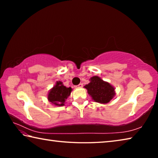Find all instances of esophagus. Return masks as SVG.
Here are the masks:
<instances>
[{
	"mask_svg": "<svg viewBox=\"0 0 158 158\" xmlns=\"http://www.w3.org/2000/svg\"><path fill=\"white\" fill-rule=\"evenodd\" d=\"M76 87H77V88H81V87H83V84H79V85H76Z\"/></svg>",
	"mask_w": 158,
	"mask_h": 158,
	"instance_id": "34e87169",
	"label": "esophagus"
}]
</instances>
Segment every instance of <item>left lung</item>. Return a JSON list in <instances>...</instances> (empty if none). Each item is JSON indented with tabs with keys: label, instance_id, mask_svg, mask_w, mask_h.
<instances>
[{
	"label": "left lung",
	"instance_id": "left-lung-1",
	"mask_svg": "<svg viewBox=\"0 0 158 158\" xmlns=\"http://www.w3.org/2000/svg\"><path fill=\"white\" fill-rule=\"evenodd\" d=\"M84 87L95 102L108 103L116 94L114 88L109 83L103 81L98 76L91 77L89 84L85 85Z\"/></svg>",
	"mask_w": 158,
	"mask_h": 158
}]
</instances>
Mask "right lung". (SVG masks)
Returning <instances> with one entry per match:
<instances>
[{"mask_svg": "<svg viewBox=\"0 0 158 158\" xmlns=\"http://www.w3.org/2000/svg\"><path fill=\"white\" fill-rule=\"evenodd\" d=\"M73 90L71 87H65L61 81H57L48 93V100L56 106H63L66 99Z\"/></svg>", "mask_w": 158, "mask_h": 158, "instance_id": "add662e5", "label": "right lung"}]
</instances>
